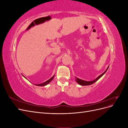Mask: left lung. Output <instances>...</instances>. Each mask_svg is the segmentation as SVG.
Segmentation results:
<instances>
[{
  "label": "left lung",
  "mask_w": 128,
  "mask_h": 128,
  "mask_svg": "<svg viewBox=\"0 0 128 128\" xmlns=\"http://www.w3.org/2000/svg\"><path fill=\"white\" fill-rule=\"evenodd\" d=\"M108 67H107V69L106 70L104 71L102 74H101L100 75H99L98 77H96V78L95 79V80H91V81H86V80H80V78H77V77H75V80H76V81L77 82V83H78L80 85V86H89V85H91V84H92L93 83H95L96 80H98L100 77H102L104 74H105V72H107V69H108Z\"/></svg>",
  "instance_id": "left-lung-1"
}]
</instances>
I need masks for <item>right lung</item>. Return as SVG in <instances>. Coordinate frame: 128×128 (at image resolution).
I'll list each match as a JSON object with an SVG mask.
<instances>
[{
	"label": "right lung",
	"mask_w": 128,
	"mask_h": 128,
	"mask_svg": "<svg viewBox=\"0 0 128 128\" xmlns=\"http://www.w3.org/2000/svg\"><path fill=\"white\" fill-rule=\"evenodd\" d=\"M54 77V75H53L51 78L50 79H49L48 80H46V82H44V83H40V84H34L35 85V86H46V85H48V83H50V82H51V80L53 79V78ZM26 78V77H25Z\"/></svg>",
	"instance_id": "1"
}]
</instances>
